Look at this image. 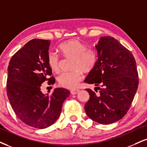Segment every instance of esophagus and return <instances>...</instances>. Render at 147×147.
<instances>
[{"label":"esophagus","instance_id":"34e87169","mask_svg":"<svg viewBox=\"0 0 147 147\" xmlns=\"http://www.w3.org/2000/svg\"><path fill=\"white\" fill-rule=\"evenodd\" d=\"M79 92V89H75V90H72L71 91H70V93L72 94H77V93H78Z\"/></svg>","mask_w":147,"mask_h":147}]
</instances>
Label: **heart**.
Listing matches in <instances>:
<instances>
[{
	"label": "heart",
	"instance_id": "heart-1",
	"mask_svg": "<svg viewBox=\"0 0 147 147\" xmlns=\"http://www.w3.org/2000/svg\"><path fill=\"white\" fill-rule=\"evenodd\" d=\"M87 47L84 42L78 39H70L63 42L58 50L63 57L72 59V71L63 72L58 78V82L63 88L75 89L82 79V71L87 73L93 70L96 66L97 56L92 49ZM49 67L53 72H58L60 69V59L57 55L49 53L47 57Z\"/></svg>",
	"mask_w": 147,
	"mask_h": 147
}]
</instances>
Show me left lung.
<instances>
[{
  "label": "left lung",
  "mask_w": 147,
  "mask_h": 147,
  "mask_svg": "<svg viewBox=\"0 0 147 147\" xmlns=\"http://www.w3.org/2000/svg\"><path fill=\"white\" fill-rule=\"evenodd\" d=\"M98 60L85 79L94 84L98 95L90 89L85 111L92 121L108 125L119 121L127 114L138 86V73L133 55L117 40L101 37L96 45Z\"/></svg>",
  "instance_id": "obj_1"
}]
</instances>
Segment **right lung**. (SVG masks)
Here are the masks:
<instances>
[{
    "instance_id": "1",
    "label": "right lung",
    "mask_w": 147,
    "mask_h": 147,
    "mask_svg": "<svg viewBox=\"0 0 147 147\" xmlns=\"http://www.w3.org/2000/svg\"><path fill=\"white\" fill-rule=\"evenodd\" d=\"M50 44L49 40H30L12 56L7 69V94L12 109L24 124L37 129L53 124L70 95L64 88H56L51 95L41 91L43 82H55L47 63Z\"/></svg>"
}]
</instances>
